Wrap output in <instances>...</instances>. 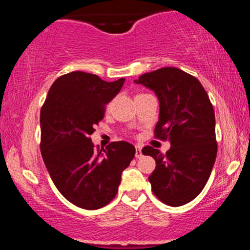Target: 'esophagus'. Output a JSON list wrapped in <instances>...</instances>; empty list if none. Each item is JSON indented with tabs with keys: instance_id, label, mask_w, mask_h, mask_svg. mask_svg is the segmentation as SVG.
<instances>
[{
	"instance_id": "obj_1",
	"label": "esophagus",
	"mask_w": 250,
	"mask_h": 250,
	"mask_svg": "<svg viewBox=\"0 0 250 250\" xmlns=\"http://www.w3.org/2000/svg\"><path fill=\"white\" fill-rule=\"evenodd\" d=\"M135 149H136V150H135V157H141L142 156V151H141V146H135Z\"/></svg>"
}]
</instances>
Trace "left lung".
<instances>
[{"instance_id": "left-lung-1", "label": "left lung", "mask_w": 250, "mask_h": 250, "mask_svg": "<svg viewBox=\"0 0 250 250\" xmlns=\"http://www.w3.org/2000/svg\"><path fill=\"white\" fill-rule=\"evenodd\" d=\"M135 83L156 94L160 115L155 137L170 142L166 154L149 146L142 149L156 162L149 176L151 190L171 207L186 205L205 188L216 159L213 104L199 80L179 68L146 73Z\"/></svg>"}]
</instances>
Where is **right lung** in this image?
Instances as JSON below:
<instances>
[{
    "mask_svg": "<svg viewBox=\"0 0 250 250\" xmlns=\"http://www.w3.org/2000/svg\"><path fill=\"white\" fill-rule=\"evenodd\" d=\"M125 81L105 82L94 74L73 71L53 83L41 108L43 161L60 193L80 208L94 210L108 205L135 156L129 142H111L95 150L89 137Z\"/></svg>",
    "mask_w": 250,
    "mask_h": 250,
    "instance_id": "obj_1",
    "label": "right lung"
}]
</instances>
